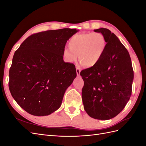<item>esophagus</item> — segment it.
Instances as JSON below:
<instances>
[{"mask_svg": "<svg viewBox=\"0 0 146 146\" xmlns=\"http://www.w3.org/2000/svg\"><path fill=\"white\" fill-rule=\"evenodd\" d=\"M80 69L78 68H76V72H77V76H80Z\"/></svg>", "mask_w": 146, "mask_h": 146, "instance_id": "1", "label": "esophagus"}]
</instances>
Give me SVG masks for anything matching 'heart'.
Listing matches in <instances>:
<instances>
[{"label": "heart", "instance_id": "1", "mask_svg": "<svg viewBox=\"0 0 146 146\" xmlns=\"http://www.w3.org/2000/svg\"><path fill=\"white\" fill-rule=\"evenodd\" d=\"M68 46L69 48H66L63 51V56L66 62L74 63L79 56L81 64L87 67H94L103 57L107 41L101 33H83L70 38Z\"/></svg>", "mask_w": 146, "mask_h": 146}]
</instances>
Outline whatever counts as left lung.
Masks as SVG:
<instances>
[{"instance_id":"1","label":"left lung","mask_w":146,"mask_h":146,"mask_svg":"<svg viewBox=\"0 0 146 146\" xmlns=\"http://www.w3.org/2000/svg\"><path fill=\"white\" fill-rule=\"evenodd\" d=\"M104 35L107 47L99 63L80 72L84 81L82 96L90 117L108 120L124 108L131 94L133 70L129 52L107 29L94 30Z\"/></svg>"}]
</instances>
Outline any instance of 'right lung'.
Listing matches in <instances>:
<instances>
[{"mask_svg": "<svg viewBox=\"0 0 146 146\" xmlns=\"http://www.w3.org/2000/svg\"><path fill=\"white\" fill-rule=\"evenodd\" d=\"M78 30H47L28 37L13 56L9 89L20 107L36 116L58 110L67 88L77 76L76 66L64 62L63 51Z\"/></svg>", "mask_w": 146, "mask_h": 146, "instance_id": "right-lung-1", "label": "right lung"}]
</instances>
